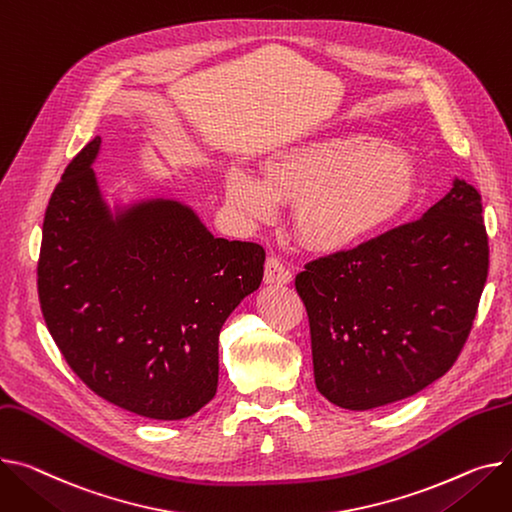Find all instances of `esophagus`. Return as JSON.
Returning <instances> with one entry per match:
<instances>
[{"label": "esophagus", "mask_w": 512, "mask_h": 512, "mask_svg": "<svg viewBox=\"0 0 512 512\" xmlns=\"http://www.w3.org/2000/svg\"><path fill=\"white\" fill-rule=\"evenodd\" d=\"M292 282V271L284 265L280 257H267L265 261V284H290Z\"/></svg>", "instance_id": "esophagus-1"}]
</instances>
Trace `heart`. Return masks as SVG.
<instances>
[{
	"label": "heart",
	"mask_w": 512,
	"mask_h": 512,
	"mask_svg": "<svg viewBox=\"0 0 512 512\" xmlns=\"http://www.w3.org/2000/svg\"><path fill=\"white\" fill-rule=\"evenodd\" d=\"M418 173L393 144L366 133H333L271 152L263 177L243 166L226 173V197L247 218L276 216L296 199L294 224L317 251H344L393 224L414 206Z\"/></svg>",
	"instance_id": "obj_1"
}]
</instances>
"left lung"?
I'll return each instance as SVG.
<instances>
[{
  "mask_svg": "<svg viewBox=\"0 0 512 512\" xmlns=\"http://www.w3.org/2000/svg\"><path fill=\"white\" fill-rule=\"evenodd\" d=\"M490 265L482 195L461 179L416 222L304 265L315 385L346 410L412 397L459 358Z\"/></svg>",
  "mask_w": 512,
  "mask_h": 512,
  "instance_id": "left-lung-1",
  "label": "left lung"
}]
</instances>
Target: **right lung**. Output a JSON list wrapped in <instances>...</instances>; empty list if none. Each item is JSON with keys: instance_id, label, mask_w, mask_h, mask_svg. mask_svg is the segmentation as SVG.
Returning <instances> with one entry per match:
<instances>
[{"instance_id": "add662e5", "label": "right lung", "mask_w": 512, "mask_h": 512, "mask_svg": "<svg viewBox=\"0 0 512 512\" xmlns=\"http://www.w3.org/2000/svg\"><path fill=\"white\" fill-rule=\"evenodd\" d=\"M100 138L67 164L43 222L39 300L65 362L98 397L183 420L218 389V335L263 280L265 251L226 241L173 199L111 214L94 170Z\"/></svg>"}]
</instances>
